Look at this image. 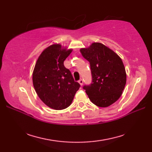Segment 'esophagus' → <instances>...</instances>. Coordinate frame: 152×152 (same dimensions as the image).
<instances>
[{
  "mask_svg": "<svg viewBox=\"0 0 152 152\" xmlns=\"http://www.w3.org/2000/svg\"><path fill=\"white\" fill-rule=\"evenodd\" d=\"M78 82H79V83L81 86H82L83 85V80L82 79H80L79 81H78Z\"/></svg>",
  "mask_w": 152,
  "mask_h": 152,
  "instance_id": "34e87169",
  "label": "esophagus"
}]
</instances>
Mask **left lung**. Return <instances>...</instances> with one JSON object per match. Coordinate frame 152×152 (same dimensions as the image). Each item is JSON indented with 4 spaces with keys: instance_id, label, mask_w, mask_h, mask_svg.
<instances>
[{
    "instance_id": "1",
    "label": "left lung",
    "mask_w": 152,
    "mask_h": 152,
    "mask_svg": "<svg viewBox=\"0 0 152 152\" xmlns=\"http://www.w3.org/2000/svg\"><path fill=\"white\" fill-rule=\"evenodd\" d=\"M88 60L91 71L92 82L83 89L91 101L99 107H108L120 97L126 84L125 69L122 60L104 44L93 43L80 50Z\"/></svg>"
}]
</instances>
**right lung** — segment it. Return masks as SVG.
<instances>
[{
  "label": "right lung",
  "mask_w": 152,
  "mask_h": 152,
  "mask_svg": "<svg viewBox=\"0 0 152 152\" xmlns=\"http://www.w3.org/2000/svg\"><path fill=\"white\" fill-rule=\"evenodd\" d=\"M72 51L53 44L42 52L35 64L33 74L35 91L45 104L54 110L69 107L80 87L64 66Z\"/></svg>",
  "instance_id": "right-lung-1"
}]
</instances>
